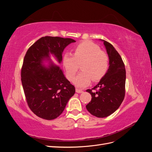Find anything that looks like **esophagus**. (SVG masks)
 Returning a JSON list of instances; mask_svg holds the SVG:
<instances>
[{
    "label": "esophagus",
    "instance_id": "34e87169",
    "mask_svg": "<svg viewBox=\"0 0 152 152\" xmlns=\"http://www.w3.org/2000/svg\"><path fill=\"white\" fill-rule=\"evenodd\" d=\"M75 91H76V93H81L83 92V90L80 89H76Z\"/></svg>",
    "mask_w": 152,
    "mask_h": 152
}]
</instances>
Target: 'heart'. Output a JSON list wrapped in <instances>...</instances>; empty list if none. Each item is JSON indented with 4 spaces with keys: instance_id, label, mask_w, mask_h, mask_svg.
<instances>
[{
    "instance_id": "1",
    "label": "heart",
    "mask_w": 152,
    "mask_h": 152,
    "mask_svg": "<svg viewBox=\"0 0 152 152\" xmlns=\"http://www.w3.org/2000/svg\"><path fill=\"white\" fill-rule=\"evenodd\" d=\"M80 64L82 72L75 78L73 83L77 87H84L92 80L97 82L105 75L109 67V58L97 44L83 41L73 48L72 56L65 54L63 56V65L69 80L73 79Z\"/></svg>"
}]
</instances>
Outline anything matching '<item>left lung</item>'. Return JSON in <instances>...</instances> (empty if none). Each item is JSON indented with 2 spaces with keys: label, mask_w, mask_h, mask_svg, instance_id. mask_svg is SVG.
Wrapping results in <instances>:
<instances>
[{
  "label": "left lung",
  "mask_w": 152,
  "mask_h": 152,
  "mask_svg": "<svg viewBox=\"0 0 152 152\" xmlns=\"http://www.w3.org/2000/svg\"><path fill=\"white\" fill-rule=\"evenodd\" d=\"M109 57V68L99 83L87 89L92 96L86 105L88 112L99 118L107 117L119 108L125 96L126 69L121 55L113 45L103 40Z\"/></svg>",
  "instance_id": "obj_1"
}]
</instances>
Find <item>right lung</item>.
Segmentation results:
<instances>
[{"instance_id": "obj_1", "label": "right lung", "mask_w": 152, "mask_h": 152, "mask_svg": "<svg viewBox=\"0 0 152 152\" xmlns=\"http://www.w3.org/2000/svg\"><path fill=\"white\" fill-rule=\"evenodd\" d=\"M75 40L69 38L45 36L29 48L24 57L21 80L26 103L31 111L45 120L59 117L68 100L75 93L73 86L58 66L44 68L42 60L53 54L61 63L62 53Z\"/></svg>"}]
</instances>
